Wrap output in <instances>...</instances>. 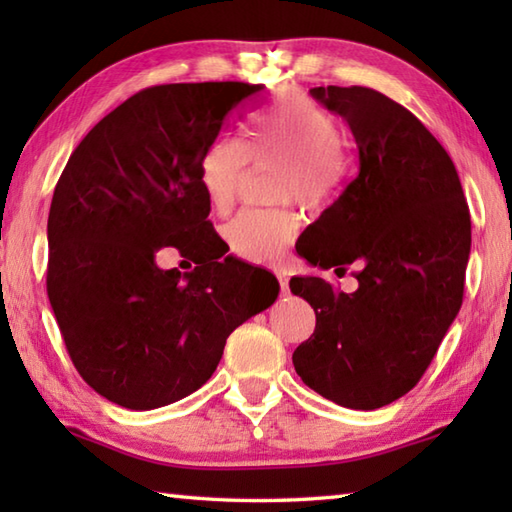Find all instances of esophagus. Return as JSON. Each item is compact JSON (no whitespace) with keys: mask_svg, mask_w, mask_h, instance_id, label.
I'll use <instances>...</instances> for the list:
<instances>
[{"mask_svg":"<svg viewBox=\"0 0 512 512\" xmlns=\"http://www.w3.org/2000/svg\"><path fill=\"white\" fill-rule=\"evenodd\" d=\"M277 281H279V288H281V295H290V286H288V273L286 270H277Z\"/></svg>","mask_w":512,"mask_h":512,"instance_id":"1","label":"esophagus"}]
</instances>
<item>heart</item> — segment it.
<instances>
[{
	"mask_svg": "<svg viewBox=\"0 0 512 512\" xmlns=\"http://www.w3.org/2000/svg\"><path fill=\"white\" fill-rule=\"evenodd\" d=\"M250 162L255 167H277L275 200H299L306 206L328 202L350 171L336 118L299 92L284 94L257 114L246 140L222 136L206 149L200 180L215 211L224 213L235 204ZM297 231V213L275 206L242 211L228 222L224 235L228 248L244 262L273 264L284 257Z\"/></svg>",
	"mask_w": 512,
	"mask_h": 512,
	"instance_id": "b5f03b06",
	"label": "heart"
}]
</instances>
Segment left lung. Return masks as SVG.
Masks as SVG:
<instances>
[{
	"instance_id": "8db88e82",
	"label": "left lung",
	"mask_w": 512,
	"mask_h": 512,
	"mask_svg": "<svg viewBox=\"0 0 512 512\" xmlns=\"http://www.w3.org/2000/svg\"><path fill=\"white\" fill-rule=\"evenodd\" d=\"M310 94L350 125L358 176L306 228L297 253L339 277L354 266L358 288L290 279L317 314L292 363L323 398L369 411L416 387L458 317L471 215L447 149L400 103L361 85Z\"/></svg>"
}]
</instances>
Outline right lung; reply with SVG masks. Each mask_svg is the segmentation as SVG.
I'll return each instance as SVG.
<instances>
[{"instance_id": "1", "label": "right lung", "mask_w": 512, "mask_h": 512, "mask_svg": "<svg viewBox=\"0 0 512 512\" xmlns=\"http://www.w3.org/2000/svg\"><path fill=\"white\" fill-rule=\"evenodd\" d=\"M262 92L242 81L140 90L90 129L54 187L48 299L76 372L116 405L193 394L228 334L277 299L275 281L255 284L262 268L224 257L200 180L206 149ZM162 245L196 268L160 271Z\"/></svg>"}]
</instances>
